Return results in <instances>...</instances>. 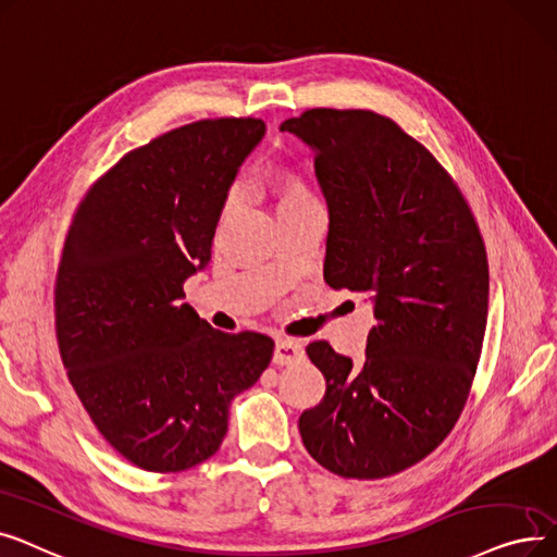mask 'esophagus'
<instances>
[{"label":"esophagus","instance_id":"esophagus-1","mask_svg":"<svg viewBox=\"0 0 557 557\" xmlns=\"http://www.w3.org/2000/svg\"><path fill=\"white\" fill-rule=\"evenodd\" d=\"M304 358V347L295 339H276L274 344V362L276 364H293Z\"/></svg>","mask_w":557,"mask_h":557}]
</instances>
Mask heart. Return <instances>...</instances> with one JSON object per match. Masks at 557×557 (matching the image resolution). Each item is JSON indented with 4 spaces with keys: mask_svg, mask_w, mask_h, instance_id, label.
<instances>
[{
    "mask_svg": "<svg viewBox=\"0 0 557 557\" xmlns=\"http://www.w3.org/2000/svg\"><path fill=\"white\" fill-rule=\"evenodd\" d=\"M304 201H310L308 193L304 185L293 178V176H285L276 183V203H278V210H285V208H293V206H299Z\"/></svg>",
    "mask_w": 557,
    "mask_h": 557,
    "instance_id": "b5f03b06",
    "label": "heart"
}]
</instances>
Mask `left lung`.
Returning <instances> with one entry per match:
<instances>
[{"instance_id":"8db88e82","label":"left lung","mask_w":557,"mask_h":557,"mask_svg":"<svg viewBox=\"0 0 557 557\" xmlns=\"http://www.w3.org/2000/svg\"><path fill=\"white\" fill-rule=\"evenodd\" d=\"M281 131L314 153L324 281L369 295L376 317L358 364L308 344L326 394L299 433L342 479H385L426 458L465 408L487 324L483 237L454 178L389 117L312 109Z\"/></svg>"}]
</instances>
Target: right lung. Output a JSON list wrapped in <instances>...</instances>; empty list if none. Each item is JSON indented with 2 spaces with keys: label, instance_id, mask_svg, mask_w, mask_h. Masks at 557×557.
Segmentation results:
<instances>
[{
  "label": "right lung",
  "instance_id": "add662e5",
  "mask_svg": "<svg viewBox=\"0 0 557 557\" xmlns=\"http://www.w3.org/2000/svg\"><path fill=\"white\" fill-rule=\"evenodd\" d=\"M262 136L253 117L174 128L106 172L67 231L54 301L61 358L97 431L140 469L176 473L218 454L231 401L272 360V337L222 333L183 304Z\"/></svg>",
  "mask_w": 557,
  "mask_h": 557
}]
</instances>
